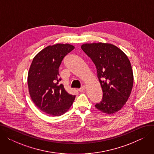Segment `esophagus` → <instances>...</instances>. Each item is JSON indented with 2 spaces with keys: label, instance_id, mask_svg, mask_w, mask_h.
I'll return each instance as SVG.
<instances>
[{
  "label": "esophagus",
  "instance_id": "obj_1",
  "mask_svg": "<svg viewBox=\"0 0 154 154\" xmlns=\"http://www.w3.org/2000/svg\"><path fill=\"white\" fill-rule=\"evenodd\" d=\"M85 90V86H82L81 88H80L79 89V91L80 92H84Z\"/></svg>",
  "mask_w": 154,
  "mask_h": 154
}]
</instances>
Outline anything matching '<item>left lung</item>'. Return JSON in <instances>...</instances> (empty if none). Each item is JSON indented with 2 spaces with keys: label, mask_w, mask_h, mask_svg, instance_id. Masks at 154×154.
<instances>
[{
  "label": "left lung",
  "mask_w": 154,
  "mask_h": 154,
  "mask_svg": "<svg viewBox=\"0 0 154 154\" xmlns=\"http://www.w3.org/2000/svg\"><path fill=\"white\" fill-rule=\"evenodd\" d=\"M81 48L95 64L102 87V99L95 107L108 114L120 110L130 96L134 83L127 56L110 44H85Z\"/></svg>",
  "instance_id": "obj_1"
}]
</instances>
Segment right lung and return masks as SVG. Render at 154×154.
Wrapping results in <instances>:
<instances>
[{"mask_svg": "<svg viewBox=\"0 0 154 154\" xmlns=\"http://www.w3.org/2000/svg\"><path fill=\"white\" fill-rule=\"evenodd\" d=\"M74 46L68 44L49 45L34 58L28 73L30 97L35 106L46 114L60 116L71 107L75 95H70L59 84V68Z\"/></svg>", "mask_w": 154, "mask_h": 154, "instance_id": "right-lung-1", "label": "right lung"}]
</instances>
